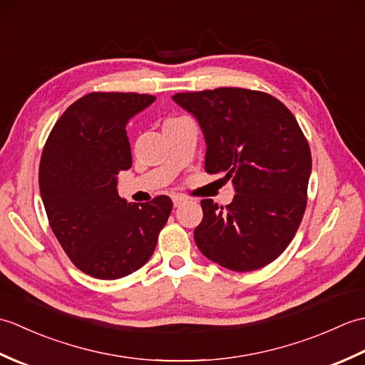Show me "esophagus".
Returning <instances> with one entry per match:
<instances>
[{
  "label": "esophagus",
  "mask_w": 365,
  "mask_h": 365,
  "mask_svg": "<svg viewBox=\"0 0 365 365\" xmlns=\"http://www.w3.org/2000/svg\"><path fill=\"white\" fill-rule=\"evenodd\" d=\"M173 202H174V207H180L185 202V197L180 196V195H174L173 196Z\"/></svg>",
  "instance_id": "obj_1"
}]
</instances>
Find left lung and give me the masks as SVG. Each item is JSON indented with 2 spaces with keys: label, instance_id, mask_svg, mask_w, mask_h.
<instances>
[{
  "label": "left lung",
  "instance_id": "obj_1",
  "mask_svg": "<svg viewBox=\"0 0 365 365\" xmlns=\"http://www.w3.org/2000/svg\"><path fill=\"white\" fill-rule=\"evenodd\" d=\"M173 98L204 131L207 173H226L237 192L226 207L200 200L199 251L238 273L267 267L290 245L307 205L312 157L297 119L260 91L218 88Z\"/></svg>",
  "mask_w": 365,
  "mask_h": 365
}]
</instances>
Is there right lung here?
<instances>
[{
	"label": "right lung",
	"mask_w": 365,
	"mask_h": 365,
	"mask_svg": "<svg viewBox=\"0 0 365 365\" xmlns=\"http://www.w3.org/2000/svg\"><path fill=\"white\" fill-rule=\"evenodd\" d=\"M155 100L136 92H91L54 123L43 145L38 188L50 227L73 265L119 279L145 265L173 200L127 204L118 175L131 168L125 125Z\"/></svg>",
	"instance_id": "add662e5"
}]
</instances>
